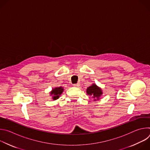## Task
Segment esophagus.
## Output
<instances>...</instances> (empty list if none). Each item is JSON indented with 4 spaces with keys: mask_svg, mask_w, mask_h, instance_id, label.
Instances as JSON below:
<instances>
[{
    "mask_svg": "<svg viewBox=\"0 0 150 150\" xmlns=\"http://www.w3.org/2000/svg\"><path fill=\"white\" fill-rule=\"evenodd\" d=\"M73 86L74 87H79V83H75V84H73Z\"/></svg>",
    "mask_w": 150,
    "mask_h": 150,
    "instance_id": "obj_1",
    "label": "esophagus"
}]
</instances>
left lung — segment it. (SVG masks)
Returning <instances> with one entry per match:
<instances>
[{
    "label": "left lung",
    "mask_w": 150,
    "mask_h": 150,
    "mask_svg": "<svg viewBox=\"0 0 150 150\" xmlns=\"http://www.w3.org/2000/svg\"><path fill=\"white\" fill-rule=\"evenodd\" d=\"M87 94L88 95L91 96L94 100H99L100 97L103 94L102 90L98 87L95 83L92 84L90 87H88L87 89Z\"/></svg>",
    "instance_id": "1"
}]
</instances>
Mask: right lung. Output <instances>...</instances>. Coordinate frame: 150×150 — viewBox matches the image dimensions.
Instances as JSON below:
<instances>
[{
	"mask_svg": "<svg viewBox=\"0 0 150 150\" xmlns=\"http://www.w3.org/2000/svg\"><path fill=\"white\" fill-rule=\"evenodd\" d=\"M63 91V88L62 87H56L53 88L50 93V95L52 96V98L54 100H56L59 98V96L62 94Z\"/></svg>",
	"mask_w": 150,
	"mask_h": 150,
	"instance_id": "obj_1",
	"label": "right lung"
}]
</instances>
